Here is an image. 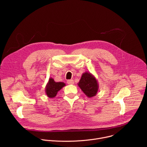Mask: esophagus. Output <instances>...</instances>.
<instances>
[{"instance_id":"34e87169","label":"esophagus","mask_w":147,"mask_h":147,"mask_svg":"<svg viewBox=\"0 0 147 147\" xmlns=\"http://www.w3.org/2000/svg\"><path fill=\"white\" fill-rule=\"evenodd\" d=\"M67 83H68V84H69V85H72L74 83V81L73 80H69L67 81Z\"/></svg>"}]
</instances>
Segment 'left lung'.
<instances>
[{
  "instance_id": "8db88e82",
  "label": "left lung",
  "mask_w": 147,
  "mask_h": 147,
  "mask_svg": "<svg viewBox=\"0 0 147 147\" xmlns=\"http://www.w3.org/2000/svg\"><path fill=\"white\" fill-rule=\"evenodd\" d=\"M78 86L88 98L95 96L99 90V84L96 78L93 74L87 71L82 74Z\"/></svg>"
}]
</instances>
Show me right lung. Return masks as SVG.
I'll use <instances>...</instances> for the list:
<instances>
[{
	"label": "right lung",
	"mask_w": 147,
	"mask_h": 147,
	"mask_svg": "<svg viewBox=\"0 0 147 147\" xmlns=\"http://www.w3.org/2000/svg\"><path fill=\"white\" fill-rule=\"evenodd\" d=\"M66 86V84L63 82H56L52 78H49L45 87V94L48 97L55 98L59 91Z\"/></svg>",
	"instance_id": "right-lung-1"
}]
</instances>
